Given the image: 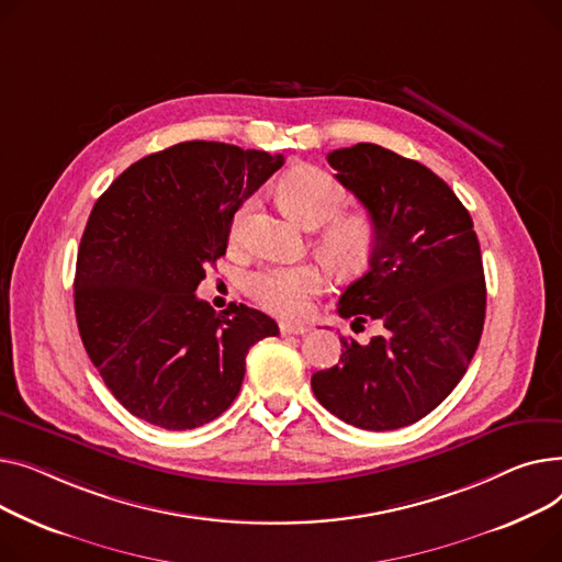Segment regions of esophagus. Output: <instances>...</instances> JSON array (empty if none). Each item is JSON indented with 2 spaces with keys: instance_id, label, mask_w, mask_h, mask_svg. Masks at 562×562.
Listing matches in <instances>:
<instances>
[{
  "instance_id": "34e87169",
  "label": "esophagus",
  "mask_w": 562,
  "mask_h": 562,
  "mask_svg": "<svg viewBox=\"0 0 562 562\" xmlns=\"http://www.w3.org/2000/svg\"><path fill=\"white\" fill-rule=\"evenodd\" d=\"M279 328H281L283 336H304L308 331V326H304V324H290V322H281Z\"/></svg>"
}]
</instances>
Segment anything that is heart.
Returning a JSON list of instances; mask_svg holds the SVG:
<instances>
[{"label": "heart", "instance_id": "1", "mask_svg": "<svg viewBox=\"0 0 562 562\" xmlns=\"http://www.w3.org/2000/svg\"><path fill=\"white\" fill-rule=\"evenodd\" d=\"M283 209L306 226H322L317 236L319 256L340 274H356L370 266L379 247V224L370 213H342V186L315 165H296L279 183ZM249 204L236 215L231 236L238 238ZM251 300L281 317H304L311 296L324 288V272L315 262L272 266L247 277Z\"/></svg>", "mask_w": 562, "mask_h": 562}]
</instances>
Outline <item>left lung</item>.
Listing matches in <instances>:
<instances>
[{"mask_svg":"<svg viewBox=\"0 0 562 562\" xmlns=\"http://www.w3.org/2000/svg\"><path fill=\"white\" fill-rule=\"evenodd\" d=\"M379 224L368 272L340 296L351 326L379 322L368 345L311 379L317 402L368 431H394L438 408L463 379L485 319V277L468 209L426 165L372 143L326 156Z\"/></svg>","mask_w":562,"mask_h":562,"instance_id":"left-lung-1","label":"left lung"}]
</instances>
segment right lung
Returning <instances> with one entry per match:
<instances>
[{
  "instance_id": "right-lung-1",
  "label": "right lung",
  "mask_w": 562,
  "mask_h": 562,
  "mask_svg": "<svg viewBox=\"0 0 562 562\" xmlns=\"http://www.w3.org/2000/svg\"><path fill=\"white\" fill-rule=\"evenodd\" d=\"M281 165V154L179 143L131 165L92 206L75 313L92 366L131 415L168 431L213 422L238 397L249 347L279 336L266 313H215L194 290L226 254L236 211Z\"/></svg>"
}]
</instances>
